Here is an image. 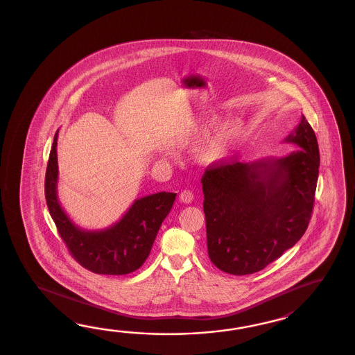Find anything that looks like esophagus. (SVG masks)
<instances>
[{"label": "esophagus", "instance_id": "1", "mask_svg": "<svg viewBox=\"0 0 355 355\" xmlns=\"http://www.w3.org/2000/svg\"><path fill=\"white\" fill-rule=\"evenodd\" d=\"M193 199H194V193H193V190H190V189H185V190H182L180 194V200L182 203H191L193 202Z\"/></svg>", "mask_w": 355, "mask_h": 355}]
</instances>
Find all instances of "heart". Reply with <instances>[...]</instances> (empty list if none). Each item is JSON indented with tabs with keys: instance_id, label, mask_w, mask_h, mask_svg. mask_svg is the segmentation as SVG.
<instances>
[{
	"instance_id": "obj_1",
	"label": "heart",
	"mask_w": 355,
	"mask_h": 355,
	"mask_svg": "<svg viewBox=\"0 0 355 355\" xmlns=\"http://www.w3.org/2000/svg\"><path fill=\"white\" fill-rule=\"evenodd\" d=\"M218 121V115L209 114L200 118L196 124V130H207ZM245 128V121L239 116L230 118L214 129L209 136L204 139L198 148V157L203 162H211L222 157L230 146L241 137Z\"/></svg>"
}]
</instances>
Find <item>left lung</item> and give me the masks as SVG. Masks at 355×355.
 Segmentation results:
<instances>
[{
  "mask_svg": "<svg viewBox=\"0 0 355 355\" xmlns=\"http://www.w3.org/2000/svg\"><path fill=\"white\" fill-rule=\"evenodd\" d=\"M284 141L298 148L280 159L220 161L205 168L207 248L222 272L263 270L293 248L309 227L320 167L316 135L302 115Z\"/></svg>",
  "mask_w": 355,
  "mask_h": 355,
  "instance_id": "1",
  "label": "left lung"
}]
</instances>
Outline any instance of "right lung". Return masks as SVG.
<instances>
[{
	"label": "right lung",
	"mask_w": 355,
	"mask_h": 355,
	"mask_svg": "<svg viewBox=\"0 0 355 355\" xmlns=\"http://www.w3.org/2000/svg\"><path fill=\"white\" fill-rule=\"evenodd\" d=\"M57 139L58 130L46 165L44 191L48 209L68 251L78 264L96 274L124 275L139 269L173 208L176 193L161 191L136 199L116 223L104 230L80 228L68 218L57 196Z\"/></svg>",
	"instance_id": "1"
}]
</instances>
